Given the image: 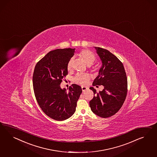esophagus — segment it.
I'll list each match as a JSON object with an SVG mask.
<instances>
[{"label":"esophagus","mask_w":157,"mask_h":157,"mask_svg":"<svg viewBox=\"0 0 157 157\" xmlns=\"http://www.w3.org/2000/svg\"><path fill=\"white\" fill-rule=\"evenodd\" d=\"M87 89H88V88H87V87H85V86H82V90L83 91H85L87 90Z\"/></svg>","instance_id":"1"}]
</instances>
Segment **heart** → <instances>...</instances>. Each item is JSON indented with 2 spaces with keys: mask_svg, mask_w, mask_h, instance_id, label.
<instances>
[{
  "mask_svg": "<svg viewBox=\"0 0 157 157\" xmlns=\"http://www.w3.org/2000/svg\"><path fill=\"white\" fill-rule=\"evenodd\" d=\"M79 57L82 58L84 62H85L86 64L89 66H91L94 62L95 61V56L94 54L90 51L85 49L79 53ZM74 62V57H71L67 63V69L68 70H71L73 66ZM90 76L87 74H77L74 78V81L76 83L79 84L81 85H85L88 81L90 80Z\"/></svg>",
  "mask_w": 157,
  "mask_h": 157,
  "instance_id": "obj_1",
  "label": "heart"
}]
</instances>
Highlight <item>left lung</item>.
<instances>
[{"mask_svg": "<svg viewBox=\"0 0 157 157\" xmlns=\"http://www.w3.org/2000/svg\"><path fill=\"white\" fill-rule=\"evenodd\" d=\"M102 62L99 75L93 86H104V89L97 93L94 87L93 98L89 102L91 111L102 118L116 114L123 106L127 94V78L123 63L109 51L94 47Z\"/></svg>", "mask_w": 157, "mask_h": 157, "instance_id": "8db88e82", "label": "left lung"}]
</instances>
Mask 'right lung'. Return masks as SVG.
I'll return each mask as SVG.
<instances>
[{
    "label": "right lung",
    "instance_id": "1",
    "mask_svg": "<svg viewBox=\"0 0 157 157\" xmlns=\"http://www.w3.org/2000/svg\"><path fill=\"white\" fill-rule=\"evenodd\" d=\"M75 49H57L50 51L36 64L33 75L36 98L43 112L57 121L70 118L75 113L82 93L80 86L72 84L68 91L60 87L68 74L67 63Z\"/></svg>",
    "mask_w": 157,
    "mask_h": 157
}]
</instances>
